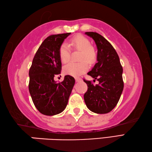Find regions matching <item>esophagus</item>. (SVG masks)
Listing matches in <instances>:
<instances>
[{
    "label": "esophagus",
    "instance_id": "34e87169",
    "mask_svg": "<svg viewBox=\"0 0 152 152\" xmlns=\"http://www.w3.org/2000/svg\"><path fill=\"white\" fill-rule=\"evenodd\" d=\"M75 81L76 82H80L82 81V79L81 78H79V77H76L75 78Z\"/></svg>",
    "mask_w": 152,
    "mask_h": 152
}]
</instances>
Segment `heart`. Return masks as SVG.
<instances>
[{
    "label": "heart",
    "mask_w": 152,
    "mask_h": 152,
    "mask_svg": "<svg viewBox=\"0 0 152 152\" xmlns=\"http://www.w3.org/2000/svg\"><path fill=\"white\" fill-rule=\"evenodd\" d=\"M70 45L75 50H81L79 63H69L63 68L64 73L73 77H79L88 70L89 63H94L97 58V52L91 45L89 40L82 34H77L71 40ZM59 58L62 63H67L70 59L71 52L69 45L63 42L59 48Z\"/></svg>",
    "instance_id": "heart-1"
}]
</instances>
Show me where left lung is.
<instances>
[{"label":"left lung","instance_id":"1","mask_svg":"<svg viewBox=\"0 0 152 152\" xmlns=\"http://www.w3.org/2000/svg\"><path fill=\"white\" fill-rule=\"evenodd\" d=\"M86 34L94 40L97 48V63L87 74L99 84L94 86L91 81L84 79L88 87L84 100L90 111L107 113L118 104L123 91V68L118 53L107 40L95 32Z\"/></svg>","mask_w":152,"mask_h":152}]
</instances>
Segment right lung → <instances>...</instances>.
<instances>
[{
	"label": "right lung",
	"instance_id": "1",
	"mask_svg": "<svg viewBox=\"0 0 152 152\" xmlns=\"http://www.w3.org/2000/svg\"><path fill=\"white\" fill-rule=\"evenodd\" d=\"M71 33L52 34L42 42L33 58L29 69L28 89L34 106L45 115L62 112L75 85V79L65 75L62 82L54 77L61 73L59 48Z\"/></svg>",
	"mask_w": 152,
	"mask_h": 152
}]
</instances>
